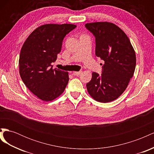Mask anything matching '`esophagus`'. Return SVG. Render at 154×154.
Returning a JSON list of instances; mask_svg holds the SVG:
<instances>
[{
  "instance_id": "1",
  "label": "esophagus",
  "mask_w": 154,
  "mask_h": 154,
  "mask_svg": "<svg viewBox=\"0 0 154 154\" xmlns=\"http://www.w3.org/2000/svg\"><path fill=\"white\" fill-rule=\"evenodd\" d=\"M82 71H78V72H74L72 73V74H74V75H75V76H79V75H80V74H82Z\"/></svg>"
}]
</instances>
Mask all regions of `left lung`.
I'll use <instances>...</instances> for the list:
<instances>
[{
	"instance_id": "1",
	"label": "left lung",
	"mask_w": 154,
	"mask_h": 154,
	"mask_svg": "<svg viewBox=\"0 0 154 154\" xmlns=\"http://www.w3.org/2000/svg\"><path fill=\"white\" fill-rule=\"evenodd\" d=\"M85 26L95 36L96 55L105 62L101 75L92 72L87 91L95 100L108 103L127 88L136 68V53L127 35L113 23L97 22Z\"/></svg>"
}]
</instances>
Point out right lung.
Listing matches in <instances>:
<instances>
[{"instance_id":"1","label":"right lung","mask_w":154,"mask_h":154,"mask_svg":"<svg viewBox=\"0 0 154 154\" xmlns=\"http://www.w3.org/2000/svg\"><path fill=\"white\" fill-rule=\"evenodd\" d=\"M76 27L74 24H45L32 31L23 44L19 72L23 82L39 99L49 101L61 95L68 82V72L53 69L62 49L64 37Z\"/></svg>"}]
</instances>
